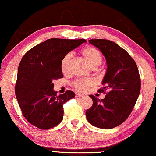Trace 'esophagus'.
I'll use <instances>...</instances> for the list:
<instances>
[{"mask_svg":"<svg viewBox=\"0 0 156 156\" xmlns=\"http://www.w3.org/2000/svg\"><path fill=\"white\" fill-rule=\"evenodd\" d=\"M76 97H83V95L82 94H79V93H76Z\"/></svg>","mask_w":156,"mask_h":156,"instance_id":"esophagus-1","label":"esophagus"}]
</instances>
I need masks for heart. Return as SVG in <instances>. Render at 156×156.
<instances>
[{
    "mask_svg": "<svg viewBox=\"0 0 156 156\" xmlns=\"http://www.w3.org/2000/svg\"><path fill=\"white\" fill-rule=\"evenodd\" d=\"M82 55L83 58L87 60L91 67L98 66L102 62V56L98 49L94 47H87L82 51ZM72 58V54L68 53L63 58L61 61V69L63 73H67L69 71V64ZM94 80L91 79H83L80 80L74 83V87L80 91H85L88 87L94 84Z\"/></svg>",
    "mask_w": 156,
    "mask_h": 156,
    "instance_id": "heart-1",
    "label": "heart"
}]
</instances>
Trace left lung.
Returning <instances> with one entry per match:
<instances>
[{
	"mask_svg": "<svg viewBox=\"0 0 156 156\" xmlns=\"http://www.w3.org/2000/svg\"><path fill=\"white\" fill-rule=\"evenodd\" d=\"M106 60L107 69L102 80L108 91L103 99L90 95L93 105L86 111L90 124L110 129L124 122L136 104L141 90V80L136 62L129 53L115 43L106 39H91Z\"/></svg>",
	"mask_w": 156,
	"mask_h": 156,
	"instance_id": "obj_1",
	"label": "left lung"
}]
</instances>
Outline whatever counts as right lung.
I'll list each match as a JSON object with an SVG mask.
<instances>
[{
    "mask_svg": "<svg viewBox=\"0 0 156 156\" xmlns=\"http://www.w3.org/2000/svg\"><path fill=\"white\" fill-rule=\"evenodd\" d=\"M85 39H50L27 52L18 67L15 96L22 115L29 123L48 129L63 119V104L75 94L67 91L58 96L53 81L63 76L61 61Z\"/></svg>",
    "mask_w": 156,
    "mask_h": 156,
    "instance_id": "obj_1",
    "label": "right lung"
}]
</instances>
